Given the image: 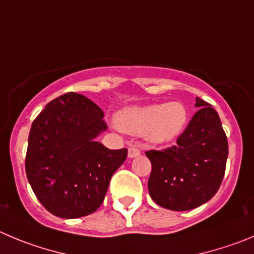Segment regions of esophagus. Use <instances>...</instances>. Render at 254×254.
I'll use <instances>...</instances> for the list:
<instances>
[{"label": "esophagus", "mask_w": 254, "mask_h": 254, "mask_svg": "<svg viewBox=\"0 0 254 254\" xmlns=\"http://www.w3.org/2000/svg\"><path fill=\"white\" fill-rule=\"evenodd\" d=\"M140 155V149L136 148V146H130L129 150H127V156L129 158H135V156Z\"/></svg>", "instance_id": "34e87169"}]
</instances>
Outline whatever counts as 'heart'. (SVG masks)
<instances>
[{
	"instance_id": "1",
	"label": "heart",
	"mask_w": 254,
	"mask_h": 254,
	"mask_svg": "<svg viewBox=\"0 0 254 254\" xmlns=\"http://www.w3.org/2000/svg\"><path fill=\"white\" fill-rule=\"evenodd\" d=\"M187 110L181 103L129 108L118 115V125L130 134H145L153 143H167L181 134Z\"/></svg>"
}]
</instances>
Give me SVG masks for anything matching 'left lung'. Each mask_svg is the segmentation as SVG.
Instances as JSON below:
<instances>
[{
	"label": "left lung",
	"instance_id": "left-lung-1",
	"mask_svg": "<svg viewBox=\"0 0 254 254\" xmlns=\"http://www.w3.org/2000/svg\"><path fill=\"white\" fill-rule=\"evenodd\" d=\"M198 109L175 145L148 150L151 199L170 210H189L214 196L223 181L228 141L219 115L210 104L196 98Z\"/></svg>",
	"mask_w": 254,
	"mask_h": 254
}]
</instances>
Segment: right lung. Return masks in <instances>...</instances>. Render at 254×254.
Masks as SVG:
<instances>
[{
    "label": "right lung",
    "mask_w": 254,
    "mask_h": 254,
    "mask_svg": "<svg viewBox=\"0 0 254 254\" xmlns=\"http://www.w3.org/2000/svg\"><path fill=\"white\" fill-rule=\"evenodd\" d=\"M104 111L90 99L67 92L50 101L28 135L25 168L35 195L56 217L91 214L127 149L111 150L95 138L108 129Z\"/></svg>",
    "instance_id": "right-lung-1"
}]
</instances>
